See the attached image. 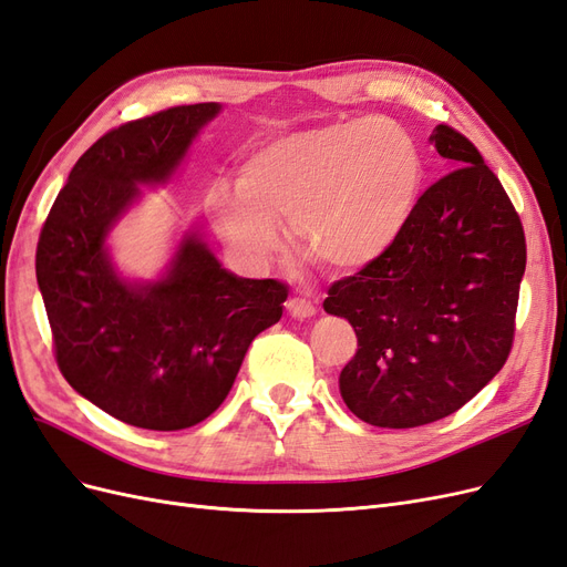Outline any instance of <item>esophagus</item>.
Returning <instances> with one entry per match:
<instances>
[{
  "instance_id": "1",
  "label": "esophagus",
  "mask_w": 567,
  "mask_h": 567,
  "mask_svg": "<svg viewBox=\"0 0 567 567\" xmlns=\"http://www.w3.org/2000/svg\"><path fill=\"white\" fill-rule=\"evenodd\" d=\"M286 310L290 317H296V319H310L317 315V305L312 300H305V298H290L286 302Z\"/></svg>"
}]
</instances>
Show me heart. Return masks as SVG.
I'll use <instances>...</instances> for the list:
<instances>
[{
  "label": "heart",
  "instance_id": "obj_1",
  "mask_svg": "<svg viewBox=\"0 0 567 567\" xmlns=\"http://www.w3.org/2000/svg\"><path fill=\"white\" fill-rule=\"evenodd\" d=\"M423 182L421 151L400 123L362 117L274 136L238 165L236 186L205 208L221 244L262 269L286 221L293 246L333 271H359L402 236Z\"/></svg>",
  "mask_w": 567,
  "mask_h": 567
}]
</instances>
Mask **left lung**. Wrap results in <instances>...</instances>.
<instances>
[{"mask_svg":"<svg viewBox=\"0 0 567 567\" xmlns=\"http://www.w3.org/2000/svg\"><path fill=\"white\" fill-rule=\"evenodd\" d=\"M427 142L452 173L419 198L383 257L323 300L357 333L340 398L379 427L450 416L502 371L525 274L520 217L477 148L447 125Z\"/></svg>","mask_w":567,"mask_h":567,"instance_id":"1","label":"left lung"}]
</instances>
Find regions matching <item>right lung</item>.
<instances>
[{
  "label": "right lung",
  "mask_w": 567,
  "mask_h": 567,
  "mask_svg": "<svg viewBox=\"0 0 567 567\" xmlns=\"http://www.w3.org/2000/svg\"><path fill=\"white\" fill-rule=\"evenodd\" d=\"M221 104L161 111L82 153L44 221L38 286L71 388L113 419L182 431L225 402L255 336L284 315L288 288L225 269L192 221L153 279L127 277L111 234L167 186Z\"/></svg>",
  "instance_id": "right-lung-1"
}]
</instances>
